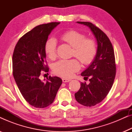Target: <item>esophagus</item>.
Wrapping results in <instances>:
<instances>
[{
	"label": "esophagus",
	"instance_id": "esophagus-1",
	"mask_svg": "<svg viewBox=\"0 0 132 132\" xmlns=\"http://www.w3.org/2000/svg\"><path fill=\"white\" fill-rule=\"evenodd\" d=\"M71 80L70 79H65V78H63L62 79V82L65 83V82H69Z\"/></svg>",
	"mask_w": 132,
	"mask_h": 132
}]
</instances>
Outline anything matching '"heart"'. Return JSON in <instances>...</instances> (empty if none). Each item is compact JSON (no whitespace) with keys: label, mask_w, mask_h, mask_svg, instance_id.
Wrapping results in <instances>:
<instances>
[{"label":"heart","mask_w":132,"mask_h":132,"mask_svg":"<svg viewBox=\"0 0 132 132\" xmlns=\"http://www.w3.org/2000/svg\"><path fill=\"white\" fill-rule=\"evenodd\" d=\"M60 38L72 47L71 55L76 57L82 64L88 65L94 59L97 53V46L93 39L86 38L84 34L74 30L65 32ZM44 52L50 59L53 60L56 58L57 56L56 42L53 38H50L45 42ZM80 68V64L77 59H62L53 65V71L57 76L68 78L79 70Z\"/></svg>","instance_id":"1"}]
</instances>
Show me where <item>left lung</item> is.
I'll use <instances>...</instances> for the list:
<instances>
[{
    "mask_svg": "<svg viewBox=\"0 0 132 132\" xmlns=\"http://www.w3.org/2000/svg\"><path fill=\"white\" fill-rule=\"evenodd\" d=\"M86 25L91 30L97 42L95 57L87 69L81 73L89 84H80V88L75 96L79 103L91 107L102 102L113 85L116 75L114 50L108 36L98 27L90 22L77 21Z\"/></svg>",
    "mask_w": 132,
    "mask_h": 132,
    "instance_id": "8db88e82",
    "label": "left lung"
}]
</instances>
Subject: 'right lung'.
<instances>
[{
    "mask_svg": "<svg viewBox=\"0 0 132 132\" xmlns=\"http://www.w3.org/2000/svg\"><path fill=\"white\" fill-rule=\"evenodd\" d=\"M52 22L36 26L18 41L12 55V73L23 97L30 105L44 108L53 102L62 84L58 77L39 79L41 71H48L44 44L52 30L59 24Z\"/></svg>",
    "mask_w": 132,
    "mask_h": 132,
    "instance_id": "1",
    "label": "right lung"
}]
</instances>
